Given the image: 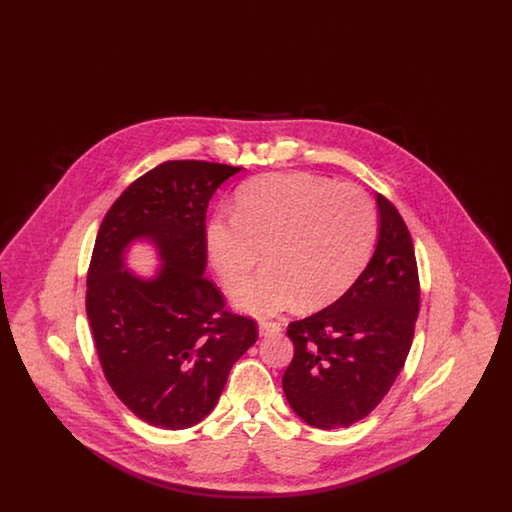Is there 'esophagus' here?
<instances>
[{"instance_id": "34e87169", "label": "esophagus", "mask_w": 512, "mask_h": 512, "mask_svg": "<svg viewBox=\"0 0 512 512\" xmlns=\"http://www.w3.org/2000/svg\"><path fill=\"white\" fill-rule=\"evenodd\" d=\"M280 332V324L278 322H270V320H261L259 322V334L261 336H270V334H278Z\"/></svg>"}]
</instances>
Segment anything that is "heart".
Listing matches in <instances>:
<instances>
[{"label": "heart", "mask_w": 512, "mask_h": 512, "mask_svg": "<svg viewBox=\"0 0 512 512\" xmlns=\"http://www.w3.org/2000/svg\"><path fill=\"white\" fill-rule=\"evenodd\" d=\"M376 238V211L355 184L309 172L265 174L244 184L232 217L207 226V251L224 288L238 293L265 253L267 268L238 307L267 317L332 303L361 274Z\"/></svg>", "instance_id": "obj_1"}]
</instances>
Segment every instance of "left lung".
<instances>
[{
  "mask_svg": "<svg viewBox=\"0 0 512 512\" xmlns=\"http://www.w3.org/2000/svg\"><path fill=\"white\" fill-rule=\"evenodd\" d=\"M378 244L355 284L288 324L293 359L282 388L293 413L320 430L372 413L407 361L420 307L413 238L388 197H376Z\"/></svg>",
  "mask_w": 512,
  "mask_h": 512,
  "instance_id": "left-lung-1",
  "label": "left lung"
}]
</instances>
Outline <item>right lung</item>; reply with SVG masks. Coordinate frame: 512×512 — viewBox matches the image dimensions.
<instances>
[{"instance_id": "right-lung-1", "label": "right lung", "mask_w": 512, "mask_h": 512, "mask_svg": "<svg viewBox=\"0 0 512 512\" xmlns=\"http://www.w3.org/2000/svg\"><path fill=\"white\" fill-rule=\"evenodd\" d=\"M242 167L165 161L134 180L99 226L86 280V315L105 380L147 424L184 430L219 401L230 368L257 341L253 318L226 309L207 278V207ZM149 239L164 265L144 281L123 251Z\"/></svg>"}]
</instances>
